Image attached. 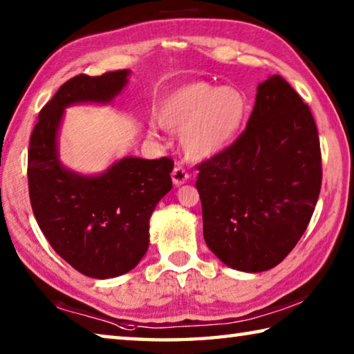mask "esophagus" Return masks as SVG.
<instances>
[{
	"instance_id": "34e87169",
	"label": "esophagus",
	"mask_w": 354,
	"mask_h": 354,
	"mask_svg": "<svg viewBox=\"0 0 354 354\" xmlns=\"http://www.w3.org/2000/svg\"><path fill=\"white\" fill-rule=\"evenodd\" d=\"M189 179V173L185 171L181 165H176L171 171V181L175 185H181L184 183H187Z\"/></svg>"
}]
</instances>
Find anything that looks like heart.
<instances>
[{
    "instance_id": "1",
    "label": "heart",
    "mask_w": 354,
    "mask_h": 354,
    "mask_svg": "<svg viewBox=\"0 0 354 354\" xmlns=\"http://www.w3.org/2000/svg\"><path fill=\"white\" fill-rule=\"evenodd\" d=\"M154 115L160 128L182 131L179 142L189 159L205 160L237 139L248 115V100L236 87L194 81L167 93Z\"/></svg>"
}]
</instances>
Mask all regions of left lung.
Returning <instances> with one entry per match:
<instances>
[{"label":"left lung","instance_id":"1","mask_svg":"<svg viewBox=\"0 0 354 354\" xmlns=\"http://www.w3.org/2000/svg\"><path fill=\"white\" fill-rule=\"evenodd\" d=\"M203 236L239 272L277 267L306 231L322 187L320 140L313 113L273 75L257 86L247 129L198 165Z\"/></svg>","mask_w":354,"mask_h":354}]
</instances>
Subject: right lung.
Segmentation results:
<instances>
[{"label":"right lung","instance_id":"1","mask_svg":"<svg viewBox=\"0 0 354 354\" xmlns=\"http://www.w3.org/2000/svg\"><path fill=\"white\" fill-rule=\"evenodd\" d=\"M129 70L80 75L61 86L34 127L28 151L29 198L53 250L86 277L115 278L145 256L149 218L171 190L169 158L115 160L100 175H82L59 159V129L73 104H111L128 84Z\"/></svg>","mask_w":354,"mask_h":354}]
</instances>
